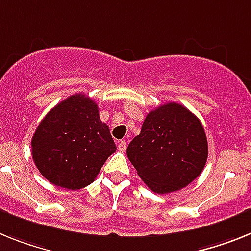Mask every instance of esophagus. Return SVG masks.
<instances>
[{"label": "esophagus", "mask_w": 251, "mask_h": 251, "mask_svg": "<svg viewBox=\"0 0 251 251\" xmlns=\"http://www.w3.org/2000/svg\"><path fill=\"white\" fill-rule=\"evenodd\" d=\"M126 147H127V144H126L125 140L119 141V150H120V151H125Z\"/></svg>", "instance_id": "obj_1"}]
</instances>
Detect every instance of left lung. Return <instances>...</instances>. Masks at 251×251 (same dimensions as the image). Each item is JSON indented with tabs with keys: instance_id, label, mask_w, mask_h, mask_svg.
<instances>
[{
	"instance_id": "obj_1",
	"label": "left lung",
	"mask_w": 251,
	"mask_h": 251,
	"mask_svg": "<svg viewBox=\"0 0 251 251\" xmlns=\"http://www.w3.org/2000/svg\"><path fill=\"white\" fill-rule=\"evenodd\" d=\"M126 152L143 182L164 195L187 187L202 173L208 144L198 117L169 102L148 113Z\"/></svg>"
}]
</instances>
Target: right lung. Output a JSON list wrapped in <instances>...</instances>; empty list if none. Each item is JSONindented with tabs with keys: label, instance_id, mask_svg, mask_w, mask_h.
Listing matches in <instances>:
<instances>
[{
	"label": "right lung",
	"instance_id": "1",
	"mask_svg": "<svg viewBox=\"0 0 251 251\" xmlns=\"http://www.w3.org/2000/svg\"><path fill=\"white\" fill-rule=\"evenodd\" d=\"M116 145L100 119L99 106L77 93L53 107L31 140L34 163L44 178L62 188L80 189L95 180Z\"/></svg>",
	"mask_w": 251,
	"mask_h": 251
}]
</instances>
